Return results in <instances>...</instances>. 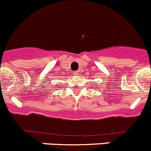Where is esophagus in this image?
<instances>
[{
    "label": "esophagus",
    "instance_id": "esophagus-1",
    "mask_svg": "<svg viewBox=\"0 0 151 151\" xmlns=\"http://www.w3.org/2000/svg\"><path fill=\"white\" fill-rule=\"evenodd\" d=\"M73 74L74 75V76H77V75L78 74V71H74V72H73Z\"/></svg>",
    "mask_w": 151,
    "mask_h": 151
}]
</instances>
